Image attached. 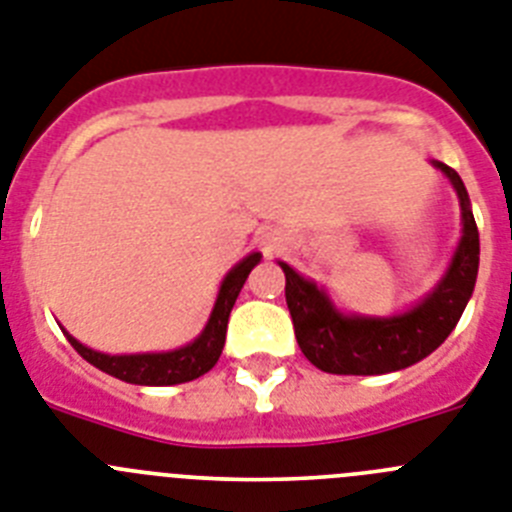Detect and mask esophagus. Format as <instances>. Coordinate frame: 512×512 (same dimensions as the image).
<instances>
[{
  "mask_svg": "<svg viewBox=\"0 0 512 512\" xmlns=\"http://www.w3.org/2000/svg\"><path fill=\"white\" fill-rule=\"evenodd\" d=\"M266 248H272V246H266Z\"/></svg>",
  "mask_w": 512,
  "mask_h": 512,
  "instance_id": "34e87169",
  "label": "esophagus"
}]
</instances>
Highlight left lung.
<instances>
[{
    "label": "left lung",
    "instance_id": "8db88e82",
    "mask_svg": "<svg viewBox=\"0 0 512 512\" xmlns=\"http://www.w3.org/2000/svg\"><path fill=\"white\" fill-rule=\"evenodd\" d=\"M453 186L461 207V238L443 277L427 295L391 316L347 313L316 279L303 277L285 261V298L295 336L318 370L334 375H386L417 365L432 355L456 329L479 272V230L469 191L456 170L430 160Z\"/></svg>",
    "mask_w": 512,
    "mask_h": 512
}]
</instances>
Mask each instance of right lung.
<instances>
[{"label":"right lung","instance_id":"right-lung-1","mask_svg":"<svg viewBox=\"0 0 512 512\" xmlns=\"http://www.w3.org/2000/svg\"><path fill=\"white\" fill-rule=\"evenodd\" d=\"M261 261L259 251H251L248 256L238 261L230 272L222 277L217 298H214L212 313H209L204 329L199 331L196 339H191L183 347L168 349V352H137V355H106L98 349L87 347L80 339H74L67 329L69 344H72L90 365H95L103 373L113 375L124 383L134 386H178V383H189L199 375L209 373L217 365L225 347L227 334V318L238 300L240 290L246 285L251 269Z\"/></svg>","mask_w":512,"mask_h":512}]
</instances>
